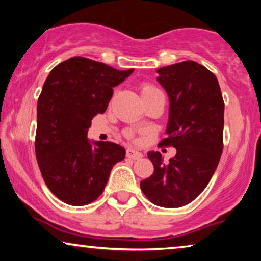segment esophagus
<instances>
[{
	"label": "esophagus",
	"mask_w": 261,
	"mask_h": 261,
	"mask_svg": "<svg viewBox=\"0 0 261 261\" xmlns=\"http://www.w3.org/2000/svg\"><path fill=\"white\" fill-rule=\"evenodd\" d=\"M126 156H127V158H130V159H134V160H139V159L142 158V154L140 152L134 151V149L129 148V149H127Z\"/></svg>",
	"instance_id": "1"
}]
</instances>
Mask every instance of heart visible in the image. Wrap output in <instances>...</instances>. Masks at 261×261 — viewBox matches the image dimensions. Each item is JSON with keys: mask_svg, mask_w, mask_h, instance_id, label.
<instances>
[{"mask_svg": "<svg viewBox=\"0 0 261 261\" xmlns=\"http://www.w3.org/2000/svg\"><path fill=\"white\" fill-rule=\"evenodd\" d=\"M140 92H141V96H142V99L144 98H147L149 96L152 95H155V94H162V91L159 90L158 88L154 87L153 84H149V83H144L141 84L140 87ZM130 135V134H129Z\"/></svg>", "mask_w": 261, "mask_h": 261, "instance_id": "b5f03b06", "label": "heart"}]
</instances>
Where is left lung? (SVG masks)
<instances>
[{
	"mask_svg": "<svg viewBox=\"0 0 261 261\" xmlns=\"http://www.w3.org/2000/svg\"><path fill=\"white\" fill-rule=\"evenodd\" d=\"M156 72L170 98L167 137L159 145L177 153L164 163L162 153L148 152L154 172L140 188L153 204L179 208L204 190L219 165L224 102L216 76L201 64L185 60Z\"/></svg>",
	"mask_w": 261,
	"mask_h": 261,
	"instance_id": "8db88e82",
	"label": "left lung"
}]
</instances>
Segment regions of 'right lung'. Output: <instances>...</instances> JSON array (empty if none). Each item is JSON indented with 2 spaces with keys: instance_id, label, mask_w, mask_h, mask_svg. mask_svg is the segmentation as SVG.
I'll use <instances>...</instances> for the list:
<instances>
[{
  "instance_id": "1",
  "label": "right lung",
  "mask_w": 261,
  "mask_h": 261,
  "mask_svg": "<svg viewBox=\"0 0 261 261\" xmlns=\"http://www.w3.org/2000/svg\"><path fill=\"white\" fill-rule=\"evenodd\" d=\"M133 71L73 57L46 78L38 99L35 154L46 185L64 203L80 206L97 199L113 166L124 159L122 146H92L87 135L92 117L106 112L113 88Z\"/></svg>"
}]
</instances>
